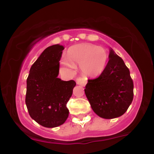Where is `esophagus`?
Instances as JSON below:
<instances>
[{
	"mask_svg": "<svg viewBox=\"0 0 154 154\" xmlns=\"http://www.w3.org/2000/svg\"><path fill=\"white\" fill-rule=\"evenodd\" d=\"M76 82H77V85H80L82 86H85L88 81L87 79L84 78V77H77V79H76Z\"/></svg>",
	"mask_w": 154,
	"mask_h": 154,
	"instance_id": "1",
	"label": "esophagus"
}]
</instances>
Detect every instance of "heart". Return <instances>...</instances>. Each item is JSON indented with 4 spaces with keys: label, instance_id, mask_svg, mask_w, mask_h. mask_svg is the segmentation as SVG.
<instances>
[{
    "label": "heart",
    "instance_id": "b5f03b06",
    "mask_svg": "<svg viewBox=\"0 0 154 154\" xmlns=\"http://www.w3.org/2000/svg\"><path fill=\"white\" fill-rule=\"evenodd\" d=\"M109 59L106 50L93 44H81L72 47L67 52V59L61 60V69L67 74L74 72V67L80 66L87 76L99 75L105 69Z\"/></svg>",
    "mask_w": 154,
    "mask_h": 154
}]
</instances>
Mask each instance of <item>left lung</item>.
Here are the masks:
<instances>
[{
  "mask_svg": "<svg viewBox=\"0 0 154 154\" xmlns=\"http://www.w3.org/2000/svg\"><path fill=\"white\" fill-rule=\"evenodd\" d=\"M106 66L96 78L89 79L85 93L93 111L103 119L123 115L133 100V81L125 62L111 49Z\"/></svg>",
  "mask_w": 154,
  "mask_h": 154,
  "instance_id": "obj_1",
  "label": "left lung"
}]
</instances>
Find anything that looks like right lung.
<instances>
[{"instance_id": "add662e5", "label": "right lung", "mask_w": 154, "mask_h": 154, "mask_svg": "<svg viewBox=\"0 0 154 154\" xmlns=\"http://www.w3.org/2000/svg\"><path fill=\"white\" fill-rule=\"evenodd\" d=\"M64 49L51 45L33 63L26 79L25 103L32 119L45 128H56L69 116L66 103L76 85L74 80L58 78L59 61Z\"/></svg>"}]
</instances>
